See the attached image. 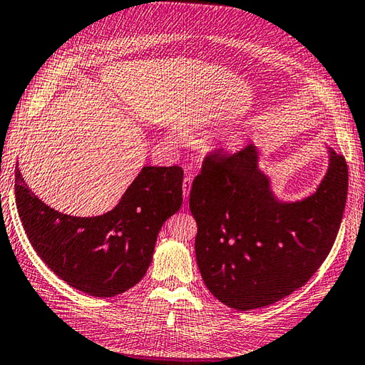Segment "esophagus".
<instances>
[{"label":"esophagus","instance_id":"obj_1","mask_svg":"<svg viewBox=\"0 0 365 365\" xmlns=\"http://www.w3.org/2000/svg\"><path fill=\"white\" fill-rule=\"evenodd\" d=\"M192 181H193V178L190 175H185L184 181H182V193H184L185 200L189 198V193H190V189H192Z\"/></svg>","mask_w":365,"mask_h":365}]
</instances>
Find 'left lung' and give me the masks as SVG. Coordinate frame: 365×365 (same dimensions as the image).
<instances>
[{
	"instance_id": "8db88e82",
	"label": "left lung",
	"mask_w": 365,
	"mask_h": 365,
	"mask_svg": "<svg viewBox=\"0 0 365 365\" xmlns=\"http://www.w3.org/2000/svg\"><path fill=\"white\" fill-rule=\"evenodd\" d=\"M327 152L321 184L297 201L277 198L254 144L206 158L189 204L201 277L221 304L238 311L268 307L304 287L324 263L349 192L345 158Z\"/></svg>"
}]
</instances>
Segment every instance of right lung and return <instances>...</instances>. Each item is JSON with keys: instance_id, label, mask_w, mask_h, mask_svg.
<instances>
[{"instance_id": "1", "label": "right lung", "mask_w": 365, "mask_h": 365, "mask_svg": "<svg viewBox=\"0 0 365 365\" xmlns=\"http://www.w3.org/2000/svg\"><path fill=\"white\" fill-rule=\"evenodd\" d=\"M182 175L178 165H145L113 210L82 218L38 200L16 168V209L34 250L51 271L86 294L113 297L145 275L159 230L182 204Z\"/></svg>"}]
</instances>
